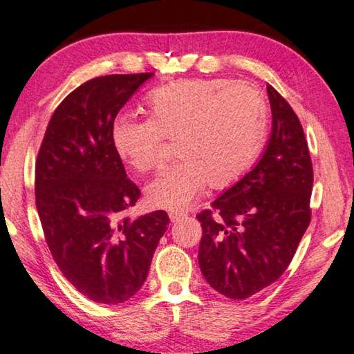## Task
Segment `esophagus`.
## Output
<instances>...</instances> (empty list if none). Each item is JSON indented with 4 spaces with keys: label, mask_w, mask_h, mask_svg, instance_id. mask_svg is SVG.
Returning <instances> with one entry per match:
<instances>
[{
    "label": "esophagus",
    "mask_w": 354,
    "mask_h": 354,
    "mask_svg": "<svg viewBox=\"0 0 354 354\" xmlns=\"http://www.w3.org/2000/svg\"><path fill=\"white\" fill-rule=\"evenodd\" d=\"M187 216L185 215V213H174V212H171L169 213V219H171V223H178V221H182V219Z\"/></svg>",
    "instance_id": "1"
}]
</instances>
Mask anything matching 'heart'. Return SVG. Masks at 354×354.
Segmentation results:
<instances>
[{
  "mask_svg": "<svg viewBox=\"0 0 354 354\" xmlns=\"http://www.w3.org/2000/svg\"><path fill=\"white\" fill-rule=\"evenodd\" d=\"M147 120L115 119L111 142L131 169L161 163L165 139H177L180 161L146 187L152 207L185 210L204 188H227L245 176L262 147L268 109L251 84L224 80H182L147 97Z\"/></svg>",
  "mask_w": 354,
  "mask_h": 354,
  "instance_id": "obj_1",
  "label": "heart"
}]
</instances>
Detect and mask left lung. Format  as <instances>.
<instances>
[{
	"label": "left lung",
	"instance_id": "1",
	"mask_svg": "<svg viewBox=\"0 0 354 354\" xmlns=\"http://www.w3.org/2000/svg\"><path fill=\"white\" fill-rule=\"evenodd\" d=\"M266 92L273 129L262 158L198 215L201 271L230 299L249 298L279 279L310 223L314 172L303 127L273 86Z\"/></svg>",
	"mask_w": 354,
	"mask_h": 354
}]
</instances>
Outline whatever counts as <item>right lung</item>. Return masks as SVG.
Listing matches in <instances>:
<instances>
[{"label":"right lung","mask_w":354,"mask_h":354,"mask_svg":"<svg viewBox=\"0 0 354 354\" xmlns=\"http://www.w3.org/2000/svg\"><path fill=\"white\" fill-rule=\"evenodd\" d=\"M153 73L106 75L71 92L51 115L36 161V207L66 279L100 304L130 299L146 281L169 218H130L141 191L111 142L114 119Z\"/></svg>","instance_id":"right-lung-1"}]
</instances>
